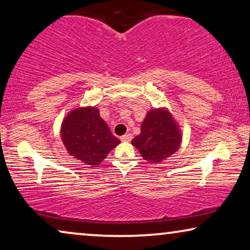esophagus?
Returning a JSON list of instances; mask_svg holds the SVG:
<instances>
[{
	"label": "esophagus",
	"instance_id": "1",
	"mask_svg": "<svg viewBox=\"0 0 250 250\" xmlns=\"http://www.w3.org/2000/svg\"><path fill=\"white\" fill-rule=\"evenodd\" d=\"M132 139V136L130 135V133H126V135L121 136V140L122 142H130V140Z\"/></svg>",
	"mask_w": 250,
	"mask_h": 250
}]
</instances>
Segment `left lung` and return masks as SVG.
Listing matches in <instances>:
<instances>
[{
  "mask_svg": "<svg viewBox=\"0 0 250 250\" xmlns=\"http://www.w3.org/2000/svg\"><path fill=\"white\" fill-rule=\"evenodd\" d=\"M182 133L180 125L167 107L152 108L147 112L140 126V133L131 144L144 160L161 163L180 148Z\"/></svg>",
  "mask_w": 250,
  "mask_h": 250,
  "instance_id": "left-lung-1",
  "label": "left lung"
}]
</instances>
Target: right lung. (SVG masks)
<instances>
[{"label": "right lung", "mask_w": 250, "mask_h": 250, "mask_svg": "<svg viewBox=\"0 0 250 250\" xmlns=\"http://www.w3.org/2000/svg\"><path fill=\"white\" fill-rule=\"evenodd\" d=\"M61 139L71 156L90 167L102 163L121 142L112 135L96 106L76 107L61 125Z\"/></svg>", "instance_id": "add662e5"}]
</instances>
